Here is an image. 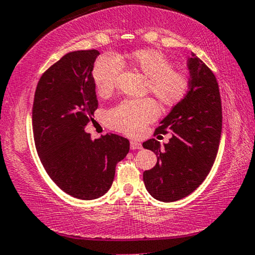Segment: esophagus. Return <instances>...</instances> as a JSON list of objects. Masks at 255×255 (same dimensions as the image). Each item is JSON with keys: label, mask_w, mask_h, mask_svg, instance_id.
<instances>
[{"label": "esophagus", "mask_w": 255, "mask_h": 255, "mask_svg": "<svg viewBox=\"0 0 255 255\" xmlns=\"http://www.w3.org/2000/svg\"><path fill=\"white\" fill-rule=\"evenodd\" d=\"M130 149L131 150H139V149H142V144L139 142L130 141Z\"/></svg>", "instance_id": "34e87169"}]
</instances>
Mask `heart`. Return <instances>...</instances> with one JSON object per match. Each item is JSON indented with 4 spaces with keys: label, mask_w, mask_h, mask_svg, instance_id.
<instances>
[{
    "label": "heart",
    "mask_w": 255,
    "mask_h": 255,
    "mask_svg": "<svg viewBox=\"0 0 255 255\" xmlns=\"http://www.w3.org/2000/svg\"><path fill=\"white\" fill-rule=\"evenodd\" d=\"M126 61L146 77V91L151 92L164 107L170 109L182 102L188 93L187 75L173 68V63L157 49H137L129 53ZM124 64L119 57L106 54L96 61L92 80L99 95L105 96L116 87ZM158 105L151 98L125 100L107 114V123L114 130L128 136H138L157 119Z\"/></svg>",
    "instance_id": "b5f03b06"
}]
</instances>
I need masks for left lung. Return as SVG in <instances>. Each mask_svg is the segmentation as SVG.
I'll return each instance as SVG.
<instances>
[{
  "label": "left lung",
  "mask_w": 255,
  "mask_h": 255,
  "mask_svg": "<svg viewBox=\"0 0 255 255\" xmlns=\"http://www.w3.org/2000/svg\"><path fill=\"white\" fill-rule=\"evenodd\" d=\"M189 90L160 121L157 132L170 131V142L155 138L143 148L156 153L157 163L144 171L146 191L156 200L173 202L194 192L209 173L216 158L222 132V102L213 71L195 54L187 61Z\"/></svg>",
  "instance_id": "8db88e82"
}]
</instances>
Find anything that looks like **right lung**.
Listing matches in <instances>:
<instances>
[{"mask_svg": "<svg viewBox=\"0 0 255 255\" xmlns=\"http://www.w3.org/2000/svg\"><path fill=\"white\" fill-rule=\"evenodd\" d=\"M96 49L70 52L42 74L32 109L34 143L46 172L74 198L95 200L112 186L117 164L129 141L106 134L92 139L84 131L98 109L92 80Z\"/></svg>", "mask_w": 255, "mask_h": 255, "instance_id": "obj_1", "label": "right lung"}]
</instances>
